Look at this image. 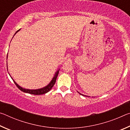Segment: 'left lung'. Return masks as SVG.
<instances>
[{"instance_id": "1", "label": "left lung", "mask_w": 130, "mask_h": 130, "mask_svg": "<svg viewBox=\"0 0 130 130\" xmlns=\"http://www.w3.org/2000/svg\"><path fill=\"white\" fill-rule=\"evenodd\" d=\"M78 93H80V94H81V95H83V96H85V95H84V94H81V93H79L78 92Z\"/></svg>"}]
</instances>
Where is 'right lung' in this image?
Here are the masks:
<instances>
[{
	"label": "right lung",
	"mask_w": 130,
	"mask_h": 130,
	"mask_svg": "<svg viewBox=\"0 0 130 130\" xmlns=\"http://www.w3.org/2000/svg\"><path fill=\"white\" fill-rule=\"evenodd\" d=\"M21 29H19V30H18L17 31L15 32V34L14 35V36ZM13 37H12V38H13ZM7 58H8V54H7ZM7 70H8V68H7ZM59 70H60V69H58L56 72V73H55V74H54V77L52 78V80H51V81H50V82L49 84H48L46 85V86H45V87H44L43 88H42L37 89H26V88H22V87H21V86H19V85L14 80V79H13L11 77L10 74H9V75L11 77V78L12 79V80L14 81V82L15 84V85H17V87L18 88L20 89L21 91H22L23 92H25V93H30V94H35V95H39V94H42L46 93L47 92H48L49 91H50V90H51V89L53 87L54 85L55 84V83H56L57 77V76H58V74L59 73Z\"/></svg>",
	"instance_id": "1"
}]
</instances>
